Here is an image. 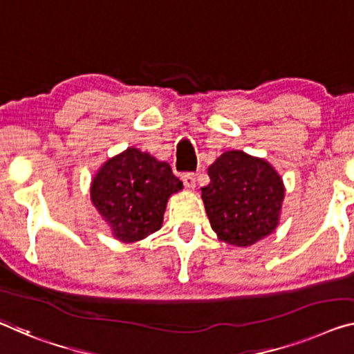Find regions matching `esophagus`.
Instances as JSON below:
<instances>
[{
	"instance_id": "1",
	"label": "esophagus",
	"mask_w": 354,
	"mask_h": 354,
	"mask_svg": "<svg viewBox=\"0 0 354 354\" xmlns=\"http://www.w3.org/2000/svg\"><path fill=\"white\" fill-rule=\"evenodd\" d=\"M182 180L185 183V187L189 189L196 188V174L194 172H183L182 174Z\"/></svg>"
}]
</instances>
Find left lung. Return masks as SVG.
<instances>
[{
  "label": "left lung",
  "instance_id": "left-lung-1",
  "mask_svg": "<svg viewBox=\"0 0 354 354\" xmlns=\"http://www.w3.org/2000/svg\"><path fill=\"white\" fill-rule=\"evenodd\" d=\"M203 189L205 212L220 241L250 247L275 231L285 187L268 161L245 151H225L209 166Z\"/></svg>",
  "mask_w": 354,
  "mask_h": 354
}]
</instances>
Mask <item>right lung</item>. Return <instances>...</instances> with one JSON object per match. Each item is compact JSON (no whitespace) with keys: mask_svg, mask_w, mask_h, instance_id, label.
Returning a JSON list of instances; mask_svg holds the SVG:
<instances>
[{"mask_svg":"<svg viewBox=\"0 0 354 354\" xmlns=\"http://www.w3.org/2000/svg\"><path fill=\"white\" fill-rule=\"evenodd\" d=\"M178 189L182 182L167 162L129 147L101 166L90 196L113 237L129 243L160 230L167 199Z\"/></svg>","mask_w":354,"mask_h":354,"instance_id":"obj_1","label":"right lung"}]
</instances>
